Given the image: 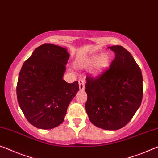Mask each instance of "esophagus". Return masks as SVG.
<instances>
[{
	"label": "esophagus",
	"mask_w": 158,
	"mask_h": 158,
	"mask_svg": "<svg viewBox=\"0 0 158 158\" xmlns=\"http://www.w3.org/2000/svg\"><path fill=\"white\" fill-rule=\"evenodd\" d=\"M78 82H79V88L80 89H84L85 88V79L83 77H81L78 80Z\"/></svg>",
	"instance_id": "esophagus-1"
}]
</instances>
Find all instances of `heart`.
I'll use <instances>...</instances> for the list:
<instances>
[{"label":"heart","instance_id":"heart-1","mask_svg":"<svg viewBox=\"0 0 158 158\" xmlns=\"http://www.w3.org/2000/svg\"><path fill=\"white\" fill-rule=\"evenodd\" d=\"M111 58L108 54H103L100 56L98 57V55H94L93 56L89 58L86 61V65H90L94 64V71L97 73L101 72L106 69L110 64Z\"/></svg>","mask_w":158,"mask_h":158}]
</instances>
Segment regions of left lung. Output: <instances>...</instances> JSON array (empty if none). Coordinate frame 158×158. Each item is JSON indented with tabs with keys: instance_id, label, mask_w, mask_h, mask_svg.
I'll return each instance as SVG.
<instances>
[{
	"instance_id": "1",
	"label": "left lung",
	"mask_w": 158,
	"mask_h": 158,
	"mask_svg": "<svg viewBox=\"0 0 158 158\" xmlns=\"http://www.w3.org/2000/svg\"><path fill=\"white\" fill-rule=\"evenodd\" d=\"M115 53L110 69L95 77L87 76L86 112L94 126L117 130L129 122L140 106L143 77L130 52L121 46H111Z\"/></svg>"
}]
</instances>
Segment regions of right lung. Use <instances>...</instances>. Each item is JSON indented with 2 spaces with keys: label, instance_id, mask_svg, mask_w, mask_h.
Wrapping results in <instances>:
<instances>
[{
  "label": "right lung",
  "instance_id": "obj_1",
  "mask_svg": "<svg viewBox=\"0 0 158 158\" xmlns=\"http://www.w3.org/2000/svg\"><path fill=\"white\" fill-rule=\"evenodd\" d=\"M69 54L52 44L36 48L19 73L17 84L18 104L34 127L51 129L64 120L70 102L79 90L78 82L63 79Z\"/></svg>",
  "mask_w": 158,
  "mask_h": 158
}]
</instances>
